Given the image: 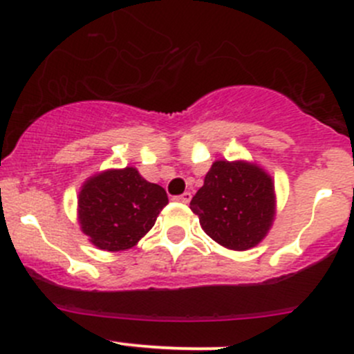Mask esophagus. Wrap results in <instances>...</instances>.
<instances>
[{
	"label": "esophagus",
	"instance_id": "obj_1",
	"mask_svg": "<svg viewBox=\"0 0 354 354\" xmlns=\"http://www.w3.org/2000/svg\"><path fill=\"white\" fill-rule=\"evenodd\" d=\"M174 200H178V202L188 203L192 200V194H190V192H185V194H181V195H178V197H174Z\"/></svg>",
	"mask_w": 354,
	"mask_h": 354
}]
</instances>
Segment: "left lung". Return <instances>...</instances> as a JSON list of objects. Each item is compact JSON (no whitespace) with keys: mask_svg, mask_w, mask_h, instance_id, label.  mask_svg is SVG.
<instances>
[{"mask_svg":"<svg viewBox=\"0 0 354 354\" xmlns=\"http://www.w3.org/2000/svg\"><path fill=\"white\" fill-rule=\"evenodd\" d=\"M190 209L214 241L231 250H248L272 224V180L248 162L217 160L192 198Z\"/></svg>","mask_w":354,"mask_h":354,"instance_id":"left-lung-1","label":"left lung"}]
</instances>
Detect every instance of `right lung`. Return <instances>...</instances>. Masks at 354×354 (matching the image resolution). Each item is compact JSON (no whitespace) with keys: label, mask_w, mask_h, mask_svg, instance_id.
<instances>
[{"label":"right lung","mask_w":354,"mask_h":354,"mask_svg":"<svg viewBox=\"0 0 354 354\" xmlns=\"http://www.w3.org/2000/svg\"><path fill=\"white\" fill-rule=\"evenodd\" d=\"M167 205L162 187L149 183L135 167L113 169L91 178L78 197L82 231L101 250L131 248Z\"/></svg>","instance_id":"1"}]
</instances>
